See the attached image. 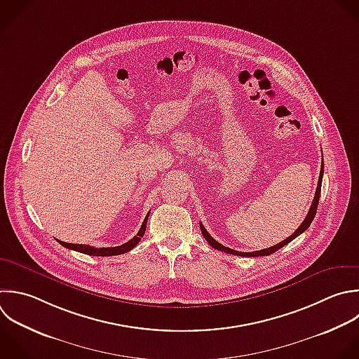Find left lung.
<instances>
[{
    "mask_svg": "<svg viewBox=\"0 0 359 359\" xmlns=\"http://www.w3.org/2000/svg\"><path fill=\"white\" fill-rule=\"evenodd\" d=\"M323 172H324V165H323V163H321V168H320V177H318V182H317V189H316V194H314V198H313V202H311V206H310V209H309V213L306 215V217H304V220L302 222V224L296 229V231L293 233V234H290L287 238H285L283 241H280V243H278V244H275V245H272V247H268V248H264V250H259V251H252V252H241V251H236V250H231V248H229V247H224V245H222L220 243H217L208 231H206V229L203 227V224L202 223H199V226H201V231H202V234H203V237H205V240L209 243V245L210 247H213V248H216V250H219V251H223V252H227V254H233V255H240V257H264V255H269V254H272V252H275V251H278L279 248H282L283 245H286L287 243H290L293 238H296L299 234H302L303 231H306L307 230V227L310 226V223L313 222V219H314V216H316V212H317V205H318V199H320V192H321V181H323Z\"/></svg>",
    "mask_w": 359,
    "mask_h": 359,
    "instance_id": "left-lung-1",
    "label": "left lung"
}]
</instances>
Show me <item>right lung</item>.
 <instances>
[{
    "label": "right lung",
    "mask_w": 359,
    "mask_h": 359,
    "mask_svg": "<svg viewBox=\"0 0 359 359\" xmlns=\"http://www.w3.org/2000/svg\"><path fill=\"white\" fill-rule=\"evenodd\" d=\"M149 215H150V212H149V213H147V216L144 217L143 224H142V227H140L139 233H137L132 240H129L128 243H125V244H122V245H118V247H100V248H95V247H91V245H87V244H73V243H65V241H59V243H60L63 247L69 248V250H74V251H79V252H83V254H87V255L109 257V255H119V254H125V252L130 251L133 247H136V245L139 244V241L142 240V237L144 236Z\"/></svg>",
    "instance_id": "add662e5"
}]
</instances>
